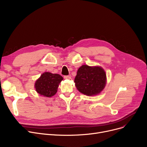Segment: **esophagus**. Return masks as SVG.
<instances>
[{"label":"esophagus","mask_w":147,"mask_h":147,"mask_svg":"<svg viewBox=\"0 0 147 147\" xmlns=\"http://www.w3.org/2000/svg\"><path fill=\"white\" fill-rule=\"evenodd\" d=\"M64 79H71V76H64Z\"/></svg>","instance_id":"1"}]
</instances>
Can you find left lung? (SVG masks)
Segmentation results:
<instances>
[{
    "label": "left lung",
    "mask_w": 147,
    "mask_h": 147,
    "mask_svg": "<svg viewBox=\"0 0 147 147\" xmlns=\"http://www.w3.org/2000/svg\"><path fill=\"white\" fill-rule=\"evenodd\" d=\"M78 90L86 95L92 96L100 94L106 84V74L100 67L82 65L74 79Z\"/></svg>",
    "instance_id": "1"
}]
</instances>
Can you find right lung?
<instances>
[{"mask_svg":"<svg viewBox=\"0 0 147 147\" xmlns=\"http://www.w3.org/2000/svg\"><path fill=\"white\" fill-rule=\"evenodd\" d=\"M62 80L63 78L58 74L44 73L35 82L36 91L44 97H52L57 92L59 84Z\"/></svg>","mask_w":147,"mask_h":147,"instance_id":"add662e5","label":"right lung"}]
</instances>
